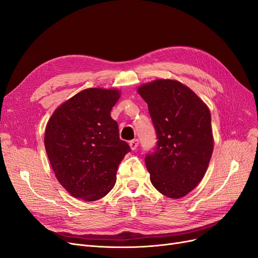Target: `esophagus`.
I'll return each instance as SVG.
<instances>
[{
    "label": "esophagus",
    "instance_id": "obj_1",
    "mask_svg": "<svg viewBox=\"0 0 258 258\" xmlns=\"http://www.w3.org/2000/svg\"><path fill=\"white\" fill-rule=\"evenodd\" d=\"M130 148H131V150H136L137 149V147H138V145H139V142H138V140L137 139H134V140H132V141H130Z\"/></svg>",
    "mask_w": 258,
    "mask_h": 258
}]
</instances>
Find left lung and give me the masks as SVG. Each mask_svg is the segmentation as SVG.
I'll list each match as a JSON object with an SVG mask.
<instances>
[{
    "mask_svg": "<svg viewBox=\"0 0 258 258\" xmlns=\"http://www.w3.org/2000/svg\"><path fill=\"white\" fill-rule=\"evenodd\" d=\"M137 92L148 104L158 138L155 152L145 159L151 183L168 198H183L201 182L212 158L211 111L176 80L157 79Z\"/></svg>",
    "mask_w": 258,
    "mask_h": 258,
    "instance_id": "1",
    "label": "left lung"
}]
</instances>
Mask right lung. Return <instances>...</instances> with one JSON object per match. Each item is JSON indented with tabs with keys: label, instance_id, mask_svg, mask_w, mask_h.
Segmentation results:
<instances>
[{
	"label": "right lung",
	"instance_id": "right-lung-1",
	"mask_svg": "<svg viewBox=\"0 0 258 258\" xmlns=\"http://www.w3.org/2000/svg\"><path fill=\"white\" fill-rule=\"evenodd\" d=\"M120 97L119 89H84L60 104L46 123L44 147L55 176L83 201H97L110 191L130 151L110 116Z\"/></svg>",
	"mask_w": 258,
	"mask_h": 258
}]
</instances>
